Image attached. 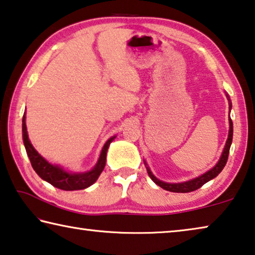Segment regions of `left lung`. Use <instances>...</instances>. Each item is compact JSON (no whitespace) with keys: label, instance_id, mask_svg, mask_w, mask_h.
Returning <instances> with one entry per match:
<instances>
[{"label":"left lung","instance_id":"1","mask_svg":"<svg viewBox=\"0 0 255 255\" xmlns=\"http://www.w3.org/2000/svg\"><path fill=\"white\" fill-rule=\"evenodd\" d=\"M229 135L228 139H227L225 149H223V152L221 155V158L219 160L217 165H215L213 168H211L210 171H207L206 173H204L201 177L196 178L190 180V181L187 182H182V183H166L158 180L156 177H154V174L151 173L149 168L147 167V172L149 174L150 179L154 181L156 185L159 186L163 189L172 191V193H190V191L197 190L198 188H201L203 185H205L207 181L212 180L213 178L217 177V175L220 173V172L223 170V167L227 164V160H228V156H229V150H230V146H232V141H233V121L232 119H229Z\"/></svg>","mask_w":255,"mask_h":255}]
</instances>
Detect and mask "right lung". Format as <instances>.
Returning a JSON list of instances; mask_svg holds the SVG:
<instances>
[{
    "instance_id": "right-lung-1",
    "label": "right lung",
    "mask_w": 255,
    "mask_h": 255,
    "mask_svg": "<svg viewBox=\"0 0 255 255\" xmlns=\"http://www.w3.org/2000/svg\"><path fill=\"white\" fill-rule=\"evenodd\" d=\"M26 117L23 115L22 117V139L23 144H25L27 155H28L30 164L34 168V171L40 175V177L51 183L53 187L59 188L62 190H80L85 189V188L90 187L97 181L99 175L106 165V156H107V149L109 144L115 136L109 139L101 150L99 160H98L97 165L92 168L91 171L85 172V173H72V172H67L62 170L61 167L57 165H52L49 162L42 157L38 152L34 149V147L30 143L28 139V134H27V128L25 123Z\"/></svg>"
}]
</instances>
